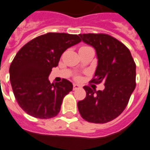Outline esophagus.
Wrapping results in <instances>:
<instances>
[{
  "mask_svg": "<svg viewBox=\"0 0 150 150\" xmlns=\"http://www.w3.org/2000/svg\"><path fill=\"white\" fill-rule=\"evenodd\" d=\"M79 87H80V86L78 85V84H73V90H74V91L79 89Z\"/></svg>",
  "mask_w": 150,
  "mask_h": 150,
  "instance_id": "34e87169",
  "label": "esophagus"
}]
</instances>
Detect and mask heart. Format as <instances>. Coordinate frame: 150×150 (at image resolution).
<instances>
[{
	"label": "heart",
	"instance_id": "b5f03b06",
	"mask_svg": "<svg viewBox=\"0 0 150 150\" xmlns=\"http://www.w3.org/2000/svg\"><path fill=\"white\" fill-rule=\"evenodd\" d=\"M88 47V46H83V47H80V49L81 48H84V47ZM77 79H79V77H77Z\"/></svg>",
	"mask_w": 150,
	"mask_h": 150
}]
</instances>
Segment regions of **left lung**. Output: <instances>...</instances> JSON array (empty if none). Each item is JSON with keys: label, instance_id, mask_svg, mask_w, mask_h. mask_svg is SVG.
<instances>
[{"label": "left lung", "instance_id": "8db88e82", "mask_svg": "<svg viewBox=\"0 0 150 150\" xmlns=\"http://www.w3.org/2000/svg\"><path fill=\"white\" fill-rule=\"evenodd\" d=\"M81 40L95 48L98 66L91 83L104 82L105 89L84 86L86 95L78 103L79 114L92 123H106L126 109L136 86V64L126 45L105 33L79 34Z\"/></svg>", "mask_w": 150, "mask_h": 150}]
</instances>
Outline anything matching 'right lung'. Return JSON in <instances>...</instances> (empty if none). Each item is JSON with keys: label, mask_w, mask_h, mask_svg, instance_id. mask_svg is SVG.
Segmentation results:
<instances>
[{"label": "right lung", "mask_w": 150, "mask_h": 150, "mask_svg": "<svg viewBox=\"0 0 150 150\" xmlns=\"http://www.w3.org/2000/svg\"><path fill=\"white\" fill-rule=\"evenodd\" d=\"M80 41L78 35L48 33L33 39L16 53L9 67L10 83L18 105L28 115L48 119L60 111L73 85L65 79L51 83L48 76L62 54Z\"/></svg>", "instance_id": "obj_1"}]
</instances>
